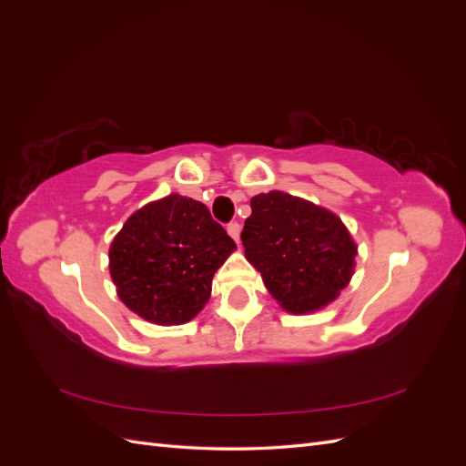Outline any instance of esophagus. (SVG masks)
<instances>
[{
    "mask_svg": "<svg viewBox=\"0 0 466 466\" xmlns=\"http://www.w3.org/2000/svg\"><path fill=\"white\" fill-rule=\"evenodd\" d=\"M228 233L235 238V241L238 243V235H241V225H238L237 221H231L228 223Z\"/></svg>",
    "mask_w": 466,
    "mask_h": 466,
    "instance_id": "esophagus-1",
    "label": "esophagus"
}]
</instances>
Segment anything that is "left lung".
Wrapping results in <instances>:
<instances>
[{
    "instance_id": "1",
    "label": "left lung",
    "mask_w": 466,
    "mask_h": 466,
    "mask_svg": "<svg viewBox=\"0 0 466 466\" xmlns=\"http://www.w3.org/2000/svg\"><path fill=\"white\" fill-rule=\"evenodd\" d=\"M241 233L247 260L289 313L329 305L354 274L358 248L340 218L286 192L258 194Z\"/></svg>"
}]
</instances>
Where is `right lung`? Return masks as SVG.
<instances>
[{
    "mask_svg": "<svg viewBox=\"0 0 466 466\" xmlns=\"http://www.w3.org/2000/svg\"><path fill=\"white\" fill-rule=\"evenodd\" d=\"M233 248L235 241L202 202L171 194L124 223L110 245V276L134 313L182 324L202 311L211 278Z\"/></svg>",
    "mask_w": 466,
    "mask_h": 466,
    "instance_id": "obj_1",
    "label": "right lung"
}]
</instances>
